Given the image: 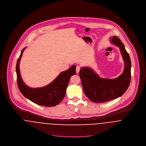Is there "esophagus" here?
<instances>
[{
    "label": "esophagus",
    "instance_id": "obj_1",
    "mask_svg": "<svg viewBox=\"0 0 146 146\" xmlns=\"http://www.w3.org/2000/svg\"><path fill=\"white\" fill-rule=\"evenodd\" d=\"M80 70V66H76V73H77V74H78V73L79 72Z\"/></svg>",
    "mask_w": 146,
    "mask_h": 146
}]
</instances>
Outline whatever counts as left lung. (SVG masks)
Returning a JSON list of instances; mask_svg holds the SVG:
<instances>
[{"label":"left lung","mask_w":146,"mask_h":146,"mask_svg":"<svg viewBox=\"0 0 146 146\" xmlns=\"http://www.w3.org/2000/svg\"><path fill=\"white\" fill-rule=\"evenodd\" d=\"M110 42L120 48L124 62L123 73L114 79H106L100 76L90 67H81L79 76L86 96L92 102L102 103L121 97L127 89L131 79V61L124 44L116 36Z\"/></svg>","instance_id":"8db88e82"}]
</instances>
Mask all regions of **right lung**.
Returning <instances> with one entry per match:
<instances>
[{
    "instance_id": "obj_1",
    "label": "right lung",
    "mask_w": 146,
    "mask_h": 146,
    "mask_svg": "<svg viewBox=\"0 0 146 146\" xmlns=\"http://www.w3.org/2000/svg\"><path fill=\"white\" fill-rule=\"evenodd\" d=\"M25 47L21 51L16 64L17 82L22 95L31 102L42 106L52 107L59 104L64 98L71 77L76 74V66L61 72L48 85L41 88H31L23 82L20 70V62Z\"/></svg>"
}]
</instances>
